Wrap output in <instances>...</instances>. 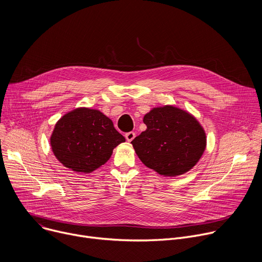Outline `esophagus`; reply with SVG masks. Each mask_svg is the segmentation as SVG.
I'll return each instance as SVG.
<instances>
[{"label":"esophagus","mask_w":262,"mask_h":262,"mask_svg":"<svg viewBox=\"0 0 262 262\" xmlns=\"http://www.w3.org/2000/svg\"><path fill=\"white\" fill-rule=\"evenodd\" d=\"M136 137V134L134 132H129V133H126L125 134V139L127 142H132Z\"/></svg>","instance_id":"34e87169"}]
</instances>
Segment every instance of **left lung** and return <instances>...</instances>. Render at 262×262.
<instances>
[{
	"label": "left lung",
	"mask_w": 262,
	"mask_h": 262,
	"mask_svg": "<svg viewBox=\"0 0 262 262\" xmlns=\"http://www.w3.org/2000/svg\"><path fill=\"white\" fill-rule=\"evenodd\" d=\"M147 128L133 141L141 162L164 176L190 171L202 157L206 135L189 112L174 105L154 107L144 116Z\"/></svg>",
	"instance_id": "left-lung-1"
}]
</instances>
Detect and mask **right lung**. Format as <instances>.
Masks as SVG:
<instances>
[{
	"mask_svg": "<svg viewBox=\"0 0 262 262\" xmlns=\"http://www.w3.org/2000/svg\"><path fill=\"white\" fill-rule=\"evenodd\" d=\"M125 138L112 120L98 110L74 108L55 125L51 136L52 150L66 168L79 173H91L104 165L113 149Z\"/></svg>",
	"mask_w": 262,
	"mask_h": 262,
	"instance_id": "obj_1",
	"label": "right lung"
}]
</instances>
